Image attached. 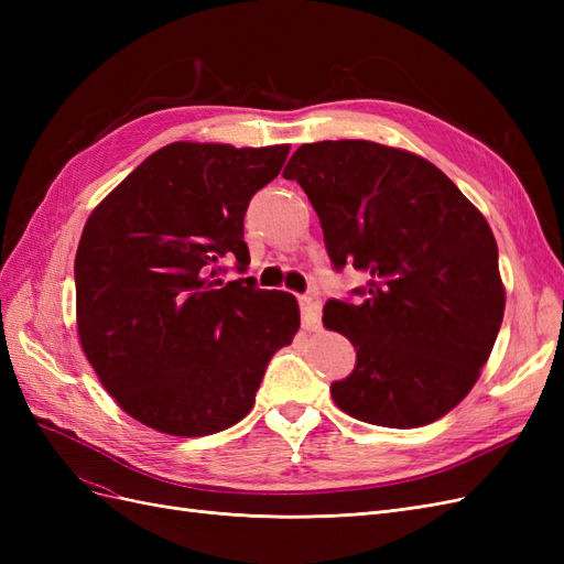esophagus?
I'll return each instance as SVG.
<instances>
[{
	"label": "esophagus",
	"mask_w": 564,
	"mask_h": 564,
	"mask_svg": "<svg viewBox=\"0 0 564 564\" xmlns=\"http://www.w3.org/2000/svg\"><path fill=\"white\" fill-rule=\"evenodd\" d=\"M301 305V322L303 327L308 332H317L319 329V311H322V303L315 294H305L299 299Z\"/></svg>",
	"instance_id": "34e87169"
}]
</instances>
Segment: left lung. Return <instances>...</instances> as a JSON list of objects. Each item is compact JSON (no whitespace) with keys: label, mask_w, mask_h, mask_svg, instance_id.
Masks as SVG:
<instances>
[{"label":"left lung","mask_w":564,"mask_h":564,"mask_svg":"<svg viewBox=\"0 0 564 564\" xmlns=\"http://www.w3.org/2000/svg\"><path fill=\"white\" fill-rule=\"evenodd\" d=\"M282 176L308 195L334 268L369 275L357 303L324 305V327L357 352L334 402L386 429L445 416L480 377L506 308L485 216L435 164L371 141L305 143Z\"/></svg>","instance_id":"left-lung-1"}]
</instances>
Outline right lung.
Masks as SVG:
<instances>
[{
    "label": "right lung",
    "instance_id": "obj_1",
    "mask_svg": "<svg viewBox=\"0 0 564 564\" xmlns=\"http://www.w3.org/2000/svg\"><path fill=\"white\" fill-rule=\"evenodd\" d=\"M289 145L172 143L98 204L75 256L77 332L100 383L166 435L226 431L253 406L299 303L251 278L245 214Z\"/></svg>",
    "mask_w": 564,
    "mask_h": 564
}]
</instances>
